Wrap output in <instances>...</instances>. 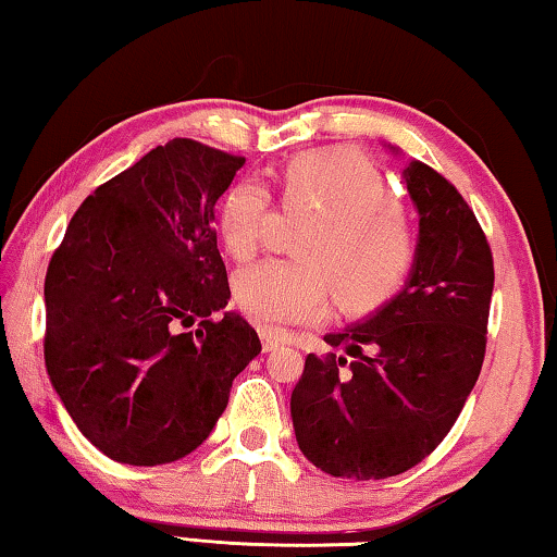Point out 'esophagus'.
<instances>
[{
  "label": "esophagus",
  "mask_w": 557,
  "mask_h": 557,
  "mask_svg": "<svg viewBox=\"0 0 557 557\" xmlns=\"http://www.w3.org/2000/svg\"><path fill=\"white\" fill-rule=\"evenodd\" d=\"M260 339H262V350L264 352H272V350H277V347L285 343V339H282L277 332H272V330H268V327H260Z\"/></svg>",
  "instance_id": "1"
}]
</instances>
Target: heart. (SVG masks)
<instances>
[{
    "label": "heart",
    "mask_w": 557,
    "mask_h": 557,
    "mask_svg": "<svg viewBox=\"0 0 557 557\" xmlns=\"http://www.w3.org/2000/svg\"><path fill=\"white\" fill-rule=\"evenodd\" d=\"M282 195L320 214L300 255L307 262L264 260L239 270L235 305L255 325L277 330L320 318L332 302L345 318H368L400 293L414 260L403 207L375 160L352 147L310 149L277 172ZM264 195L239 182L220 207L225 252L247 260L260 243Z\"/></svg>",
    "instance_id": "obj_1"
}]
</instances>
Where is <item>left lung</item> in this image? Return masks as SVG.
<instances>
[{"label":"left lung","mask_w":557,"mask_h":557,"mask_svg":"<svg viewBox=\"0 0 557 557\" xmlns=\"http://www.w3.org/2000/svg\"><path fill=\"white\" fill-rule=\"evenodd\" d=\"M403 180L420 218L405 287L325 335L343 355H307L289 397L302 455L335 478L414 468L450 433L483 368L495 280L485 232L433 168L412 160Z\"/></svg>","instance_id":"obj_1"}]
</instances>
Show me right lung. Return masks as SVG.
Masks as SVG:
<instances>
[{
	"label": "right lung",
	"mask_w": 557,
	"mask_h": 557,
	"mask_svg": "<svg viewBox=\"0 0 557 557\" xmlns=\"http://www.w3.org/2000/svg\"><path fill=\"white\" fill-rule=\"evenodd\" d=\"M245 157L170 139L89 195L45 280V362L79 433L107 458H185L262 350L230 300L214 205ZM195 333H174L194 324Z\"/></svg>",
	"instance_id": "right-lung-1"
}]
</instances>
